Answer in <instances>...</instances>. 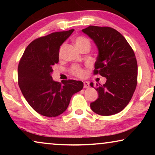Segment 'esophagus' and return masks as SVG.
<instances>
[{"label":"esophagus","instance_id":"1","mask_svg":"<svg viewBox=\"0 0 155 155\" xmlns=\"http://www.w3.org/2000/svg\"><path fill=\"white\" fill-rule=\"evenodd\" d=\"M84 88H89L90 87V83L88 82H84Z\"/></svg>","mask_w":155,"mask_h":155}]
</instances>
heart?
<instances>
[{
  "instance_id": "b5f03b06",
  "label": "heart",
  "mask_w": 155,
  "mask_h": 155,
  "mask_svg": "<svg viewBox=\"0 0 155 155\" xmlns=\"http://www.w3.org/2000/svg\"><path fill=\"white\" fill-rule=\"evenodd\" d=\"M75 45L77 46L79 50H81L82 48H83L86 46H89L90 47V41L87 38L84 37H78L75 39ZM63 51V46H61L59 51V56H61ZM72 73L74 75L78 76L79 78H83L85 75V71L83 69L81 68L80 67H74L73 70H72Z\"/></svg>"
}]
</instances>
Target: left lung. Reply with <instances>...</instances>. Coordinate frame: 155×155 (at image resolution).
Instances as JSON below:
<instances>
[{"label": "left lung", "instance_id": "8db88e82", "mask_svg": "<svg viewBox=\"0 0 155 155\" xmlns=\"http://www.w3.org/2000/svg\"><path fill=\"white\" fill-rule=\"evenodd\" d=\"M82 31L94 41L99 51L94 74L107 78L103 85L97 84L98 99L90 107L99 115H114L128 105L136 88L134 51L124 36L111 27L89 26ZM90 85L94 87L93 82Z\"/></svg>", "mask_w": 155, "mask_h": 155}]
</instances>
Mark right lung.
I'll use <instances>...</instances> for the list:
<instances>
[{
    "mask_svg": "<svg viewBox=\"0 0 155 155\" xmlns=\"http://www.w3.org/2000/svg\"><path fill=\"white\" fill-rule=\"evenodd\" d=\"M74 29L38 38L27 46L18 65V84L27 102L38 114L56 117L68 107L73 95L83 88V82L52 79L53 65L58 63L59 49Z\"/></svg>",
    "mask_w": 155,
    "mask_h": 155,
    "instance_id": "right-lung-1",
    "label": "right lung"
}]
</instances>
